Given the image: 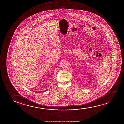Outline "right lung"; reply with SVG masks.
Returning a JSON list of instances; mask_svg holds the SVG:
<instances>
[{
  "mask_svg": "<svg viewBox=\"0 0 124 124\" xmlns=\"http://www.w3.org/2000/svg\"><path fill=\"white\" fill-rule=\"evenodd\" d=\"M44 91H42V92H41H41H36V93H37H37H39H39H40V92H44Z\"/></svg>",
  "mask_w": 124,
  "mask_h": 124,
  "instance_id": "add662e5",
  "label": "right lung"
}]
</instances>
